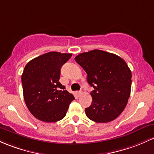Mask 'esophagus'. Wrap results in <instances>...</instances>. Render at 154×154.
Listing matches in <instances>:
<instances>
[{"mask_svg":"<svg viewBox=\"0 0 154 154\" xmlns=\"http://www.w3.org/2000/svg\"><path fill=\"white\" fill-rule=\"evenodd\" d=\"M76 94H77V96H80L82 95V91H77V92H76Z\"/></svg>","mask_w":154,"mask_h":154,"instance_id":"esophagus-1","label":"esophagus"}]
</instances>
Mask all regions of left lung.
<instances>
[{"label": "left lung", "mask_w": 154, "mask_h": 154, "mask_svg": "<svg viewBox=\"0 0 154 154\" xmlns=\"http://www.w3.org/2000/svg\"><path fill=\"white\" fill-rule=\"evenodd\" d=\"M87 73V80L94 90L92 103L85 108V114L96 123H107L124 111L130 96L131 72L124 59L94 50L80 53L74 58Z\"/></svg>", "instance_id": "left-lung-1"}]
</instances>
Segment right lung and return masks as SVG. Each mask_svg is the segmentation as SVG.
Returning a JSON list of instances; mask_svg holds the SVG:
<instances>
[{"instance_id": "right-lung-1", "label": "right lung", "mask_w": 154, "mask_h": 154, "mask_svg": "<svg viewBox=\"0 0 154 154\" xmlns=\"http://www.w3.org/2000/svg\"><path fill=\"white\" fill-rule=\"evenodd\" d=\"M71 53L50 52L33 58L22 74L23 96L29 111L37 119L53 123L66 116L74 96L59 82L60 68Z\"/></svg>"}]
</instances>
